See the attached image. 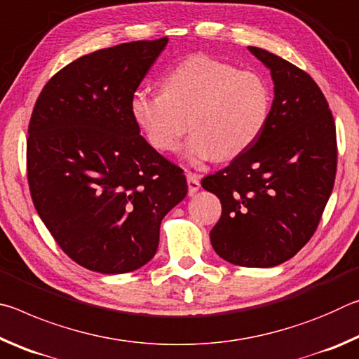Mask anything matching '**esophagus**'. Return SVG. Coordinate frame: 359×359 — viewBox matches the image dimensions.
Returning <instances> with one entry per match:
<instances>
[{
    "label": "esophagus",
    "mask_w": 359,
    "mask_h": 359,
    "mask_svg": "<svg viewBox=\"0 0 359 359\" xmlns=\"http://www.w3.org/2000/svg\"><path fill=\"white\" fill-rule=\"evenodd\" d=\"M187 184H188V194L193 196L199 188H201V184H199V177L193 172H187Z\"/></svg>",
    "instance_id": "esophagus-1"
}]
</instances>
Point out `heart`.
<instances>
[{"label": "heart", "mask_w": 359, "mask_h": 359, "mask_svg": "<svg viewBox=\"0 0 359 359\" xmlns=\"http://www.w3.org/2000/svg\"><path fill=\"white\" fill-rule=\"evenodd\" d=\"M130 107L154 149L175 151L190 125L188 160L228 161L250 149L263 133L271 112V90L258 72L194 55L166 72L160 93L133 95Z\"/></svg>", "instance_id": "obj_1"}]
</instances>
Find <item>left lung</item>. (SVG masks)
Here are the masks:
<instances>
[{"mask_svg": "<svg viewBox=\"0 0 359 359\" xmlns=\"http://www.w3.org/2000/svg\"><path fill=\"white\" fill-rule=\"evenodd\" d=\"M248 50L274 82L269 118L250 149L201 185L222 203L210 231L218 257L272 267L293 258L318 226L336 179V125L306 71L259 47Z\"/></svg>", "mask_w": 359, "mask_h": 359, "instance_id": "8db88e82", "label": "left lung"}]
</instances>
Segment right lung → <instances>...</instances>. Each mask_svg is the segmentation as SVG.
<instances>
[{
    "label": "right lung",
    "mask_w": 359,
    "mask_h": 359,
    "mask_svg": "<svg viewBox=\"0 0 359 359\" xmlns=\"http://www.w3.org/2000/svg\"><path fill=\"white\" fill-rule=\"evenodd\" d=\"M166 44L135 41L77 58L46 83L29 120L34 208L62 250L101 274L147 264L161 220L187 196L184 171L141 136L130 107Z\"/></svg>",
    "instance_id": "right-lung-1"
}]
</instances>
